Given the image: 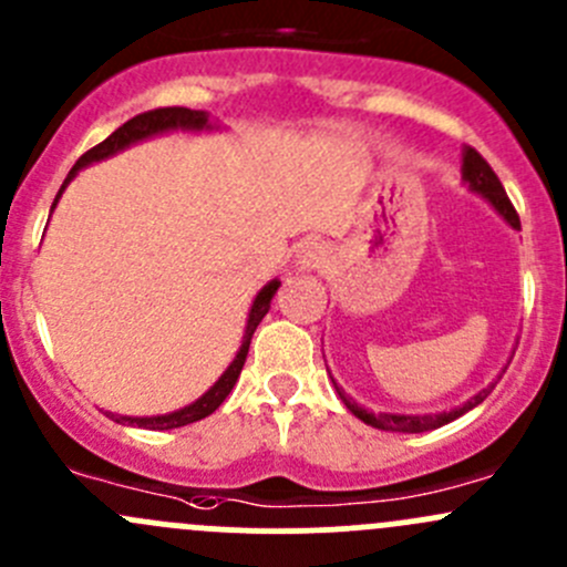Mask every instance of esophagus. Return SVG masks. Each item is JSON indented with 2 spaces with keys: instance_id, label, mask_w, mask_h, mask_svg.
Here are the masks:
<instances>
[{
  "instance_id": "esophagus-1",
  "label": "esophagus",
  "mask_w": 567,
  "mask_h": 567,
  "mask_svg": "<svg viewBox=\"0 0 567 567\" xmlns=\"http://www.w3.org/2000/svg\"><path fill=\"white\" fill-rule=\"evenodd\" d=\"M326 257H329V249L323 247V244L318 241H305L296 251V268L299 271H316L326 262Z\"/></svg>"
}]
</instances>
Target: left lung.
<instances>
[{
    "instance_id": "1",
    "label": "left lung",
    "mask_w": 567,
    "mask_h": 567,
    "mask_svg": "<svg viewBox=\"0 0 567 567\" xmlns=\"http://www.w3.org/2000/svg\"><path fill=\"white\" fill-rule=\"evenodd\" d=\"M461 181L466 183L468 192L480 194V197H483L485 203H488L491 208H494L496 214H499L502 219H505L507 225L513 227V230H522V221H518L516 208H513L511 199H507V194H505V188H502L499 177H496L494 169L488 167V162H485V158L480 156L474 147H463V153H461ZM331 381H334V379H331ZM494 384H496V381H494ZM494 384H488L485 390L472 394L466 403L455 405V409H447V411H436V414H392V411H379V414H375V411L362 409L359 403H353V400L348 398V394L342 392L340 386H337V381H334V390H337V394H340L342 403H346V409L351 411L353 416H359L364 425L379 427V431H390V433H422V431H433V427L447 425V422L458 420L461 414L472 411L474 405H480L485 398H488V392L494 390Z\"/></svg>"
}]
</instances>
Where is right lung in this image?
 <instances>
[{
    "label": "right lung",
    "mask_w": 567,
    "mask_h": 567,
    "mask_svg": "<svg viewBox=\"0 0 567 567\" xmlns=\"http://www.w3.org/2000/svg\"><path fill=\"white\" fill-rule=\"evenodd\" d=\"M216 128H219V123H216V120H210V114L203 112V109L167 106V109H153V112L136 114V117H131L128 123L120 125L114 134H109L101 145L90 147V151L84 153L76 164H73V169L68 173L65 183H62V188L56 192V199H54V205H51V210L56 208L62 192H65L68 183L79 175V169L90 167V164L117 156V153L125 151V147L136 145V142L153 140V136L173 134V131H192V134H199V131H216ZM279 285H282L279 279H271V282H266L260 290H257L255 301H251V307H249L247 326H244V340H241V348H238L236 359L227 364V370L219 375V379H216V384L210 386L208 392L199 394L194 403L183 405V409H177V411H169V414H156V416H125V414H112V411H106V414L112 416L114 422H120V425L147 427V431H173V427L192 425V422L205 420L208 414H214V411L225 403L227 394L233 392V386H236L238 375H241V370H244V362H247L251 334H255L257 323L266 318V312L271 310V299H274V293L279 290Z\"/></svg>",
    "instance_id": "1"
}]
</instances>
